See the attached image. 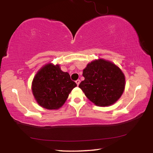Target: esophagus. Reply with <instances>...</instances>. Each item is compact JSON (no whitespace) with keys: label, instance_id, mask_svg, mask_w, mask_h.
Listing matches in <instances>:
<instances>
[{"label":"esophagus","instance_id":"obj_1","mask_svg":"<svg viewBox=\"0 0 153 153\" xmlns=\"http://www.w3.org/2000/svg\"><path fill=\"white\" fill-rule=\"evenodd\" d=\"M75 82H76V85H77L78 86H79V84H80V80H76Z\"/></svg>","mask_w":153,"mask_h":153}]
</instances>
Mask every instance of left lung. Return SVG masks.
<instances>
[{"instance_id":"8db88e82","label":"left lung","mask_w":153,"mask_h":153,"mask_svg":"<svg viewBox=\"0 0 153 153\" xmlns=\"http://www.w3.org/2000/svg\"><path fill=\"white\" fill-rule=\"evenodd\" d=\"M85 80L80 83L88 99L100 106L111 105L121 97L125 89V78L120 69L107 60L91 62L83 70Z\"/></svg>"}]
</instances>
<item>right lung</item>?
<instances>
[{"label":"right lung","instance_id":"add662e5","mask_svg":"<svg viewBox=\"0 0 153 153\" xmlns=\"http://www.w3.org/2000/svg\"><path fill=\"white\" fill-rule=\"evenodd\" d=\"M76 86L69 74L60 70L59 65L48 64L34 76L32 91L40 106L53 110L61 107Z\"/></svg>","mask_w":153,"mask_h":153}]
</instances>
